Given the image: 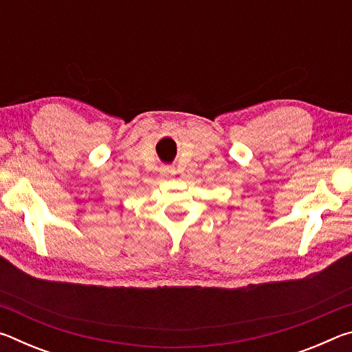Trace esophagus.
Here are the masks:
<instances>
[{"mask_svg":"<svg viewBox=\"0 0 352 352\" xmlns=\"http://www.w3.org/2000/svg\"><path fill=\"white\" fill-rule=\"evenodd\" d=\"M162 174H163V177H166V178H170L172 174H174V170H172L170 168H163V169H162Z\"/></svg>","mask_w":352,"mask_h":352,"instance_id":"34e87169","label":"esophagus"}]
</instances>
